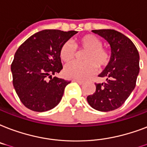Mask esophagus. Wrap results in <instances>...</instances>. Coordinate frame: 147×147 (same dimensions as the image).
Returning a JSON list of instances; mask_svg holds the SVG:
<instances>
[{
  "mask_svg": "<svg viewBox=\"0 0 147 147\" xmlns=\"http://www.w3.org/2000/svg\"><path fill=\"white\" fill-rule=\"evenodd\" d=\"M73 80H74V81H75V82H77V83H78V84H80V85H81V84H83L84 83V81H83V80H78V79H74Z\"/></svg>",
  "mask_w": 147,
  "mask_h": 147,
  "instance_id": "34e87169",
  "label": "esophagus"
}]
</instances>
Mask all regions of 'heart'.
I'll use <instances>...</instances> for the list:
<instances>
[{
    "label": "heart",
    "mask_w": 147,
    "mask_h": 147,
    "mask_svg": "<svg viewBox=\"0 0 147 147\" xmlns=\"http://www.w3.org/2000/svg\"><path fill=\"white\" fill-rule=\"evenodd\" d=\"M84 50V62H73L66 66L63 74L67 78L84 80L90 77L96 71V67L102 68L108 64L110 53L102 47V41L93 34H86L77 38L74 45L70 42H65L60 50V57L64 63L73 61L77 54V50Z\"/></svg>",
    "instance_id": "heart-1"
}]
</instances>
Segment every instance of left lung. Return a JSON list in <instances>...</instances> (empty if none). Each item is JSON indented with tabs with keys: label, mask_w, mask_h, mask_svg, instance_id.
<instances>
[{
	"label": "left lung",
	"mask_w": 147,
	"mask_h": 147,
	"mask_svg": "<svg viewBox=\"0 0 147 147\" xmlns=\"http://www.w3.org/2000/svg\"><path fill=\"white\" fill-rule=\"evenodd\" d=\"M103 37L111 47L110 61L95 84L96 91L86 97L90 106L99 111L114 110L124 103L136 86L140 71V56L134 44L120 32L111 29L92 30Z\"/></svg>",
	"instance_id": "left-lung-1"
}]
</instances>
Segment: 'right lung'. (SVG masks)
<instances>
[{"label": "right lung", "mask_w": 147, "mask_h": 147, "mask_svg": "<svg viewBox=\"0 0 147 147\" xmlns=\"http://www.w3.org/2000/svg\"><path fill=\"white\" fill-rule=\"evenodd\" d=\"M77 31L44 30L26 40L16 51L11 63L13 85L28 109L44 112L60 103L70 81L52 75L61 72V46ZM47 78H51L50 81Z\"/></svg>", "instance_id": "obj_1"}]
</instances>
